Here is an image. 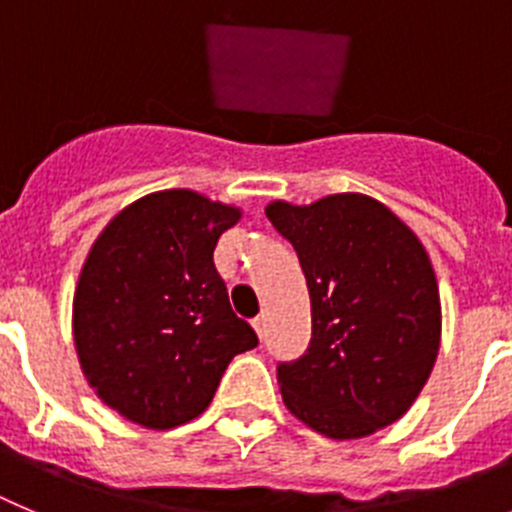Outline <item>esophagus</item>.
Masks as SVG:
<instances>
[{
	"mask_svg": "<svg viewBox=\"0 0 512 512\" xmlns=\"http://www.w3.org/2000/svg\"><path fill=\"white\" fill-rule=\"evenodd\" d=\"M252 326H255L257 336L262 339V334H265V316H257V319H252Z\"/></svg>",
	"mask_w": 512,
	"mask_h": 512,
	"instance_id": "obj_1",
	"label": "esophagus"
}]
</instances>
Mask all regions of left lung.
I'll use <instances>...</instances> for the list:
<instances>
[{
    "instance_id": "8db88e82",
    "label": "left lung",
    "mask_w": 512,
    "mask_h": 512,
    "mask_svg": "<svg viewBox=\"0 0 512 512\" xmlns=\"http://www.w3.org/2000/svg\"><path fill=\"white\" fill-rule=\"evenodd\" d=\"M288 239L311 296V344L280 362L283 403L329 439L398 421L434 370L441 303L421 239L365 193L265 209Z\"/></svg>"
}]
</instances>
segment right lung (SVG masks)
Segmentation results:
<instances>
[{
    "instance_id": "add662e5",
    "label": "right lung",
    "mask_w": 512,
    "mask_h": 512,
    "mask_svg": "<svg viewBox=\"0 0 512 512\" xmlns=\"http://www.w3.org/2000/svg\"><path fill=\"white\" fill-rule=\"evenodd\" d=\"M242 211L188 188L142 196L91 247L73 296L86 380L127 421L165 431L201 416L257 334L229 306L214 247Z\"/></svg>"
}]
</instances>
